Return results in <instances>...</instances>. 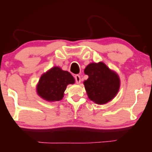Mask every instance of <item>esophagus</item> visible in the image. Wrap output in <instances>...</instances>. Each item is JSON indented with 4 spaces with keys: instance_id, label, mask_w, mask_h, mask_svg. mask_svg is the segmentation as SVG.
<instances>
[{
    "instance_id": "34e87169",
    "label": "esophagus",
    "mask_w": 152,
    "mask_h": 152,
    "mask_svg": "<svg viewBox=\"0 0 152 152\" xmlns=\"http://www.w3.org/2000/svg\"><path fill=\"white\" fill-rule=\"evenodd\" d=\"M75 82L77 84H80L81 82V78H80V76L79 75H75Z\"/></svg>"
}]
</instances>
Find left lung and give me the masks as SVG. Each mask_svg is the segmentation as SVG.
Masks as SVG:
<instances>
[{
    "label": "left lung",
    "mask_w": 152,
    "mask_h": 152,
    "mask_svg": "<svg viewBox=\"0 0 152 152\" xmlns=\"http://www.w3.org/2000/svg\"><path fill=\"white\" fill-rule=\"evenodd\" d=\"M84 72L88 78L84 82L91 100L99 104L107 103L115 96L120 88V79L102 62L92 63L86 66Z\"/></svg>",
    "instance_id": "1"
}]
</instances>
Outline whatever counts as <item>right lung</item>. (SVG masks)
I'll return each instance as SVG.
<instances>
[{
  "label": "right lung",
  "instance_id": "obj_1",
  "mask_svg": "<svg viewBox=\"0 0 152 152\" xmlns=\"http://www.w3.org/2000/svg\"><path fill=\"white\" fill-rule=\"evenodd\" d=\"M74 83L75 80L70 72L54 67L41 77L37 93L47 101H59L63 98L67 85Z\"/></svg>",
  "mask_w": 152,
  "mask_h": 152
}]
</instances>
